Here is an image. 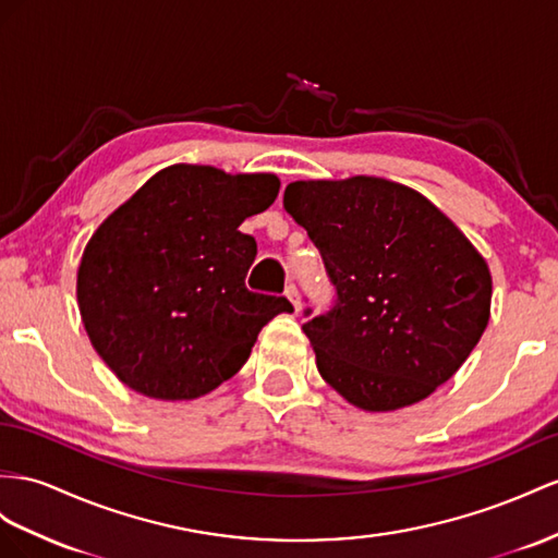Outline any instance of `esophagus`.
<instances>
[{"label":"esophagus","instance_id":"1","mask_svg":"<svg viewBox=\"0 0 558 558\" xmlns=\"http://www.w3.org/2000/svg\"><path fill=\"white\" fill-rule=\"evenodd\" d=\"M284 296L290 299L292 306H294V311L302 308V296H299V290H296V284H294V282H290L288 288H284Z\"/></svg>","mask_w":558,"mask_h":558}]
</instances>
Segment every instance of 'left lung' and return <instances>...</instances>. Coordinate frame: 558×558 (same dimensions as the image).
<instances>
[{"label":"left lung","instance_id":"1","mask_svg":"<svg viewBox=\"0 0 558 558\" xmlns=\"http://www.w3.org/2000/svg\"><path fill=\"white\" fill-rule=\"evenodd\" d=\"M282 205L335 284L302 325L318 373L369 412L422 401L474 351L490 318L488 264L424 195L377 177L294 181Z\"/></svg>","mask_w":558,"mask_h":558}]
</instances>
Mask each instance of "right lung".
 Masks as SVG:
<instances>
[{"label": "right lung", "mask_w": 558, "mask_h": 558, "mask_svg": "<svg viewBox=\"0 0 558 558\" xmlns=\"http://www.w3.org/2000/svg\"><path fill=\"white\" fill-rule=\"evenodd\" d=\"M278 191L274 174L174 165L98 226L77 302L96 353L126 387L160 401L205 396L245 365L268 320L292 311L284 296L247 290L256 240L238 231Z\"/></svg>", "instance_id": "1"}]
</instances>
